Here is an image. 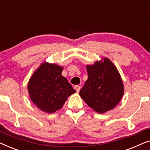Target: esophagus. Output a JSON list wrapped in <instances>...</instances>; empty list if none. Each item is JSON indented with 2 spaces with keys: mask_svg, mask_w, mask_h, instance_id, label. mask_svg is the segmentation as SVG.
Here are the masks:
<instances>
[{
  "mask_svg": "<svg viewBox=\"0 0 150 150\" xmlns=\"http://www.w3.org/2000/svg\"><path fill=\"white\" fill-rule=\"evenodd\" d=\"M74 89L76 90V91L77 92H79L80 91V89H81V86H79V85H75L74 86Z\"/></svg>",
  "mask_w": 150,
  "mask_h": 150,
  "instance_id": "obj_1",
  "label": "esophagus"
}]
</instances>
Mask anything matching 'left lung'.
<instances>
[{"label": "left lung", "instance_id": "obj_1", "mask_svg": "<svg viewBox=\"0 0 150 150\" xmlns=\"http://www.w3.org/2000/svg\"><path fill=\"white\" fill-rule=\"evenodd\" d=\"M88 79L80 96L91 108L99 113L111 110L124 94V86L115 66L109 59L87 65Z\"/></svg>", "mask_w": 150, "mask_h": 150}]
</instances>
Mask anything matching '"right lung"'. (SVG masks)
Wrapping results in <instances>:
<instances>
[{
  "label": "right lung",
  "instance_id": "obj_1",
  "mask_svg": "<svg viewBox=\"0 0 150 150\" xmlns=\"http://www.w3.org/2000/svg\"><path fill=\"white\" fill-rule=\"evenodd\" d=\"M63 67L44 63L28 84L30 100L43 111L52 113L60 109L67 98L76 91L61 75Z\"/></svg>",
  "mask_w": 150,
  "mask_h": 150
}]
</instances>
